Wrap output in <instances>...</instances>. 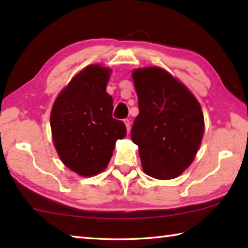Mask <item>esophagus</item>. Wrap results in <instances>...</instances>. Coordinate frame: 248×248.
I'll list each match as a JSON object with an SVG mask.
<instances>
[{"instance_id": "1", "label": "esophagus", "mask_w": 248, "mask_h": 248, "mask_svg": "<svg viewBox=\"0 0 248 248\" xmlns=\"http://www.w3.org/2000/svg\"><path fill=\"white\" fill-rule=\"evenodd\" d=\"M124 123L125 124V128H127V131L129 132V130H130V121H129V119H124Z\"/></svg>"}]
</instances>
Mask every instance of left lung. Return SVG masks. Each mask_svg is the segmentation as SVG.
I'll return each instance as SVG.
<instances>
[{
	"mask_svg": "<svg viewBox=\"0 0 248 248\" xmlns=\"http://www.w3.org/2000/svg\"><path fill=\"white\" fill-rule=\"evenodd\" d=\"M132 78L139 115L131 139L139 146L142 169L156 179H173L194 161L204 131L194 94L161 68L137 69Z\"/></svg>",
	"mask_w": 248,
	"mask_h": 248,
	"instance_id": "1",
	"label": "left lung"
}]
</instances>
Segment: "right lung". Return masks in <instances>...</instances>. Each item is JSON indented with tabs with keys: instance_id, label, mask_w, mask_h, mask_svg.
I'll list each match as a JSON object with an SVG mask.
<instances>
[{
	"instance_id": "1",
	"label": "right lung",
	"mask_w": 248,
	"mask_h": 248,
	"mask_svg": "<svg viewBox=\"0 0 248 248\" xmlns=\"http://www.w3.org/2000/svg\"><path fill=\"white\" fill-rule=\"evenodd\" d=\"M111 70L91 64L75 75L54 102L50 125L62 163L79 176L106 169L116 141L127 129L112 118V97L106 92Z\"/></svg>"
}]
</instances>
